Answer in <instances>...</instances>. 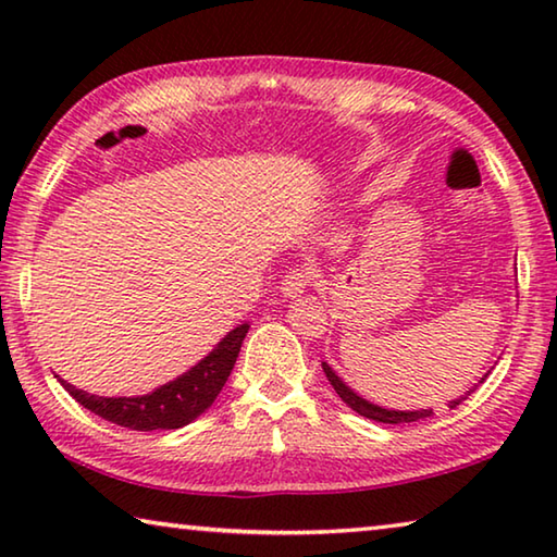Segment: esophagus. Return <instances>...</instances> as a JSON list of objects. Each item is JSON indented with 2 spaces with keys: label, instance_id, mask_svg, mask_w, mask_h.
I'll return each instance as SVG.
<instances>
[{
  "label": "esophagus",
  "instance_id": "34e87169",
  "mask_svg": "<svg viewBox=\"0 0 557 557\" xmlns=\"http://www.w3.org/2000/svg\"><path fill=\"white\" fill-rule=\"evenodd\" d=\"M307 282H309V272H307V270H301V268H297V270L287 272L285 280L280 282V289H282V295H285V297L295 299V297H299V295H305Z\"/></svg>",
  "mask_w": 557,
  "mask_h": 557
}]
</instances>
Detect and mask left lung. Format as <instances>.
<instances>
[{"label":"left lung","mask_w":557,"mask_h":557,"mask_svg":"<svg viewBox=\"0 0 557 557\" xmlns=\"http://www.w3.org/2000/svg\"><path fill=\"white\" fill-rule=\"evenodd\" d=\"M322 369H324V373H326L329 383H332L334 391L338 393V398H342V400L348 405V408L356 410L358 414H363V418L375 420V422H385V425H400V422H414V420L430 418V414H432V410H388V408H381V405H373L371 400L361 398V395H358L356 391L348 388V385H346L342 379H338L336 371H334L332 366H329L326 361H322ZM486 375H488V373H486ZM486 375H484V379L479 381V383H484ZM474 388H476V385H474ZM474 388H469L465 395H459V398L449 400V403H447L449 410L457 408V405H459L461 400H467V395L474 393Z\"/></svg>","instance_id":"1"}]
</instances>
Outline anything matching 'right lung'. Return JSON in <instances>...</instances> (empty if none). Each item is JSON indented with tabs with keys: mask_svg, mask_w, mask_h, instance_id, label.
<instances>
[{
	"mask_svg": "<svg viewBox=\"0 0 557 557\" xmlns=\"http://www.w3.org/2000/svg\"><path fill=\"white\" fill-rule=\"evenodd\" d=\"M250 324L243 322L225 334L215 344L209 356H203L194 369L178 375V379L159 385L147 395H132V398H102L90 395L75 385L61 381L83 408L100 414L102 420L115 422L120 428L152 432V430H178L199 418L219 398L225 381L240 354L243 338L248 334Z\"/></svg>",
	"mask_w": 557,
	"mask_h": 557,
	"instance_id": "right-lung-1",
	"label": "right lung"
}]
</instances>
